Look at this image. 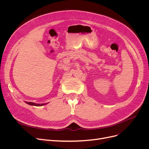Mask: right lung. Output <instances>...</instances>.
I'll return each instance as SVG.
<instances>
[{"instance_id":"add662e5","label":"right lung","mask_w":149,"mask_h":149,"mask_svg":"<svg viewBox=\"0 0 149 149\" xmlns=\"http://www.w3.org/2000/svg\"><path fill=\"white\" fill-rule=\"evenodd\" d=\"M26 103L29 104V105H31V106H43V105H45L46 104L45 103H43V104H36V103H33V102H26V101H25ZM47 104V103H46Z\"/></svg>"}]
</instances>
